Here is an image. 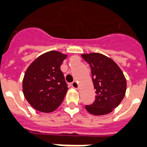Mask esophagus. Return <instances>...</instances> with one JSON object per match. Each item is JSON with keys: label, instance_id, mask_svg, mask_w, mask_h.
<instances>
[{"label": "esophagus", "instance_id": "obj_1", "mask_svg": "<svg viewBox=\"0 0 147 147\" xmlns=\"http://www.w3.org/2000/svg\"><path fill=\"white\" fill-rule=\"evenodd\" d=\"M71 86L73 87L74 88H76V89H78L79 86H78V82L77 81H74L72 83H71Z\"/></svg>", "mask_w": 147, "mask_h": 147}]
</instances>
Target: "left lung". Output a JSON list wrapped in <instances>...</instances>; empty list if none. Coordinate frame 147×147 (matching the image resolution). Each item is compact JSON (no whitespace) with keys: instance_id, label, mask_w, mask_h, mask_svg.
Masks as SVG:
<instances>
[{"instance_id":"1","label":"left lung","mask_w":147,"mask_h":147,"mask_svg":"<svg viewBox=\"0 0 147 147\" xmlns=\"http://www.w3.org/2000/svg\"><path fill=\"white\" fill-rule=\"evenodd\" d=\"M82 57L91 67L92 78L96 88V99L86 106L89 113L106 115L116 108L125 96L126 80L115 61L100 53L82 54Z\"/></svg>"}]
</instances>
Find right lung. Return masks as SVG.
Returning <instances> with one entry per match:
<instances>
[{"instance_id": "1", "label": "right lung", "mask_w": 147, "mask_h": 147, "mask_svg": "<svg viewBox=\"0 0 147 147\" xmlns=\"http://www.w3.org/2000/svg\"><path fill=\"white\" fill-rule=\"evenodd\" d=\"M67 55L50 51L38 57L28 66L23 78V93L34 109L51 113L63 101L68 86L60 66Z\"/></svg>"}]
</instances>
